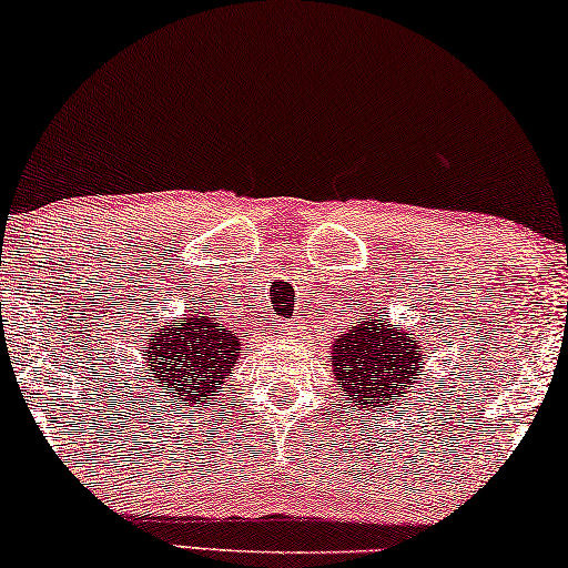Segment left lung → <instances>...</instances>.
Listing matches in <instances>:
<instances>
[{"label":"left lung","mask_w":568,"mask_h":568,"mask_svg":"<svg viewBox=\"0 0 568 568\" xmlns=\"http://www.w3.org/2000/svg\"><path fill=\"white\" fill-rule=\"evenodd\" d=\"M422 346L410 331H398L385 313L362 310L359 323L333 344V375L356 408L395 406L410 387H422Z\"/></svg>","instance_id":"obj_1"}]
</instances>
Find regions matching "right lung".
<instances>
[{
    "mask_svg": "<svg viewBox=\"0 0 568 568\" xmlns=\"http://www.w3.org/2000/svg\"><path fill=\"white\" fill-rule=\"evenodd\" d=\"M240 338L227 323L193 313L178 325H160L142 348V364L136 367V383L142 395L158 400L160 408H196L209 395H220L224 379L237 364Z\"/></svg>",
    "mask_w": 568,
    "mask_h": 568,
    "instance_id": "add662e5",
    "label": "right lung"
}]
</instances>
